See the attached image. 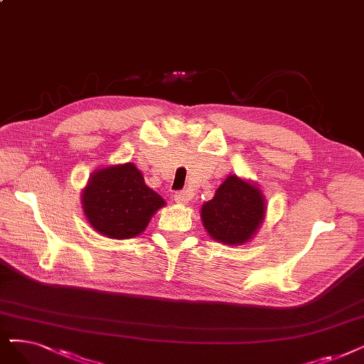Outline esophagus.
<instances>
[{
    "instance_id": "esophagus-1",
    "label": "esophagus",
    "mask_w": 364,
    "mask_h": 364,
    "mask_svg": "<svg viewBox=\"0 0 364 364\" xmlns=\"http://www.w3.org/2000/svg\"><path fill=\"white\" fill-rule=\"evenodd\" d=\"M174 201L179 203V205H185V203H188V200H190V194H188L186 191H178L174 193Z\"/></svg>"
}]
</instances>
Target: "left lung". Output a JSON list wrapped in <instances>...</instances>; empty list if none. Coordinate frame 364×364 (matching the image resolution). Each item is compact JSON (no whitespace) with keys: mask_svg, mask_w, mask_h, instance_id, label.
Returning <instances> with one entry per match:
<instances>
[{"mask_svg":"<svg viewBox=\"0 0 364 364\" xmlns=\"http://www.w3.org/2000/svg\"><path fill=\"white\" fill-rule=\"evenodd\" d=\"M263 194L237 176H228L215 197L201 208L203 225L209 235L227 245L248 242L264 220Z\"/></svg>","mask_w":364,"mask_h":364,"instance_id":"left-lung-1","label":"left lung"}]
</instances>
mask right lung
Masks as SVG:
<instances>
[{
	"label": "right lung",
	"instance_id": "right-lung-1",
	"mask_svg": "<svg viewBox=\"0 0 364 364\" xmlns=\"http://www.w3.org/2000/svg\"><path fill=\"white\" fill-rule=\"evenodd\" d=\"M83 210L91 225L113 239L134 237L146 228L164 200L146 186L133 164L95 171L82 194Z\"/></svg>",
	"mask_w": 364,
	"mask_h": 364
}]
</instances>
